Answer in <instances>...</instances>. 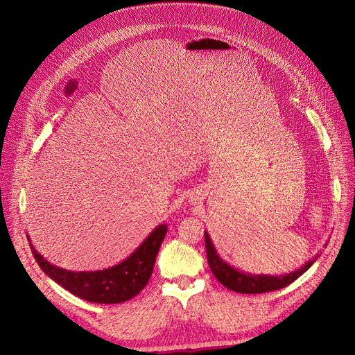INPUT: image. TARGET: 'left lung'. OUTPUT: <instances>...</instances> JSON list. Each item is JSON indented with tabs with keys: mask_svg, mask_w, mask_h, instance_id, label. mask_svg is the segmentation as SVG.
<instances>
[{
	"mask_svg": "<svg viewBox=\"0 0 355 355\" xmlns=\"http://www.w3.org/2000/svg\"><path fill=\"white\" fill-rule=\"evenodd\" d=\"M204 240H206L207 262H209V266H210L213 275L218 278V282L227 288L232 290V292L247 293V295L272 292V290H278V288H283L288 284H292L295 280H297L300 275L309 270L311 265H313L317 261V257L320 256V254L314 256V259L308 261L304 266H300L299 270L284 274V275L249 274V272H243V271L237 270V268L231 266L228 262H225L222 259L207 231H204Z\"/></svg>",
	"mask_w": 355,
	"mask_h": 355,
	"instance_id": "1",
	"label": "left lung"
}]
</instances>
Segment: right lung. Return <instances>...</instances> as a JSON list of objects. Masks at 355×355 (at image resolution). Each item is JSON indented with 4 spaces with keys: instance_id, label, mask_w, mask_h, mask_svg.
<instances>
[{
    "instance_id": "add662e5",
    "label": "right lung",
    "mask_w": 355,
    "mask_h": 355,
    "mask_svg": "<svg viewBox=\"0 0 355 355\" xmlns=\"http://www.w3.org/2000/svg\"><path fill=\"white\" fill-rule=\"evenodd\" d=\"M167 234V225L161 223L142 244L120 263L99 271H68L50 263L32 245L29 247L44 274L72 295L94 304H121L142 292L151 278L155 257Z\"/></svg>"
}]
</instances>
